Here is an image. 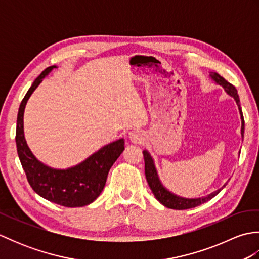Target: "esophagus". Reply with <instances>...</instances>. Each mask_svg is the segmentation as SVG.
<instances>
[{
  "instance_id": "34e87169",
  "label": "esophagus",
  "mask_w": 259,
  "mask_h": 259,
  "mask_svg": "<svg viewBox=\"0 0 259 259\" xmlns=\"http://www.w3.org/2000/svg\"><path fill=\"white\" fill-rule=\"evenodd\" d=\"M129 138L134 144H141L145 140V135L141 130H133L129 133Z\"/></svg>"
}]
</instances>
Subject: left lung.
<instances>
[{
  "label": "left lung",
  "instance_id": "left-lung-1",
  "mask_svg": "<svg viewBox=\"0 0 259 259\" xmlns=\"http://www.w3.org/2000/svg\"><path fill=\"white\" fill-rule=\"evenodd\" d=\"M210 76H211V79L216 81L218 84L223 85L228 95L232 96L236 100V102H237V106H238L239 112H240V115H241V135H243V137H244L245 121H244V117H243V111H241V107H240L237 90H236V88L232 83H229V82L226 79H224L223 76L219 75L218 73L211 72ZM144 158H145V172H146V178H147V181H148V185H149L152 194L155 195V197H156V199H158L159 202H161L162 205L164 207H167V208L177 209V210H184V209L195 208L197 206L201 205V203H205L206 201L210 200L211 198H213L214 196L218 195L219 191H221L224 188V187L226 186V185H224L222 189L214 191V192H212V194L208 195L206 197H202V198L188 199V198L178 197V196L171 194V192L167 190L161 185L160 180H159V178H158L157 170L155 168V163H153V160H152L151 156L149 155V152L145 150L144 151Z\"/></svg>",
  "mask_w": 259,
  "mask_h": 259
}]
</instances>
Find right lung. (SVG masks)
I'll list each match as a JSON object with an SVG mask.
<instances>
[{"instance_id": "add662e5", "label": "right lung", "mask_w": 259, "mask_h": 259, "mask_svg": "<svg viewBox=\"0 0 259 259\" xmlns=\"http://www.w3.org/2000/svg\"><path fill=\"white\" fill-rule=\"evenodd\" d=\"M53 68L56 67L47 68L37 76L20 104L15 134L18 155L27 181L38 196L64 207H83L101 194L110 168L124 150V140L119 139L102 147L83 162L67 170L49 168L33 156L24 139V108L32 92Z\"/></svg>"}]
</instances>
